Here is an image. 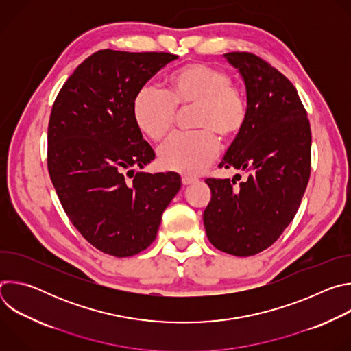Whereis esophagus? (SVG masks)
Returning a JSON list of instances; mask_svg holds the SVG:
<instances>
[{
	"label": "esophagus",
	"instance_id": "obj_1",
	"mask_svg": "<svg viewBox=\"0 0 351 351\" xmlns=\"http://www.w3.org/2000/svg\"><path fill=\"white\" fill-rule=\"evenodd\" d=\"M197 179L195 178H193V176H189V175H182V183L184 184V186H187V184H191V183H194Z\"/></svg>",
	"mask_w": 351,
	"mask_h": 351
}]
</instances>
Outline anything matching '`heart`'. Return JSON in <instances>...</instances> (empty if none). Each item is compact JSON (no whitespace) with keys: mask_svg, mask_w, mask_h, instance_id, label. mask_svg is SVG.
<instances>
[{"mask_svg":"<svg viewBox=\"0 0 351 351\" xmlns=\"http://www.w3.org/2000/svg\"><path fill=\"white\" fill-rule=\"evenodd\" d=\"M190 108V126L195 132L171 136L160 147L158 158L168 171L197 175L215 158L218 137L232 141L247 123V99L232 76L204 62L187 64L168 76L167 93L144 84L132 101L134 125L153 141L171 132L176 110Z\"/></svg>","mask_w":351,"mask_h":351,"instance_id":"b5f03b06","label":"heart"}]
</instances>
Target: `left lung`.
I'll return each instance as SVG.
<instances>
[{
  "label": "left lung",
  "mask_w": 351,
  "mask_h": 351,
  "mask_svg": "<svg viewBox=\"0 0 351 351\" xmlns=\"http://www.w3.org/2000/svg\"><path fill=\"white\" fill-rule=\"evenodd\" d=\"M245 83L248 118L219 164L252 173L208 178L207 237L223 253L248 257L272 245L293 221L311 173V128L295 87L253 53H228Z\"/></svg>",
  "instance_id": "8db88e82"
}]
</instances>
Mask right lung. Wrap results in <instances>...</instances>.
<instances>
[{"label":"right lung","mask_w":351,"mask_h":351,"mask_svg":"<svg viewBox=\"0 0 351 351\" xmlns=\"http://www.w3.org/2000/svg\"><path fill=\"white\" fill-rule=\"evenodd\" d=\"M176 58L99 49L75 69L53 104L49 178L72 225L106 254L121 258L145 250L180 189L175 172H134L156 153L132 115L136 91Z\"/></svg>","instance_id":"obj_1"}]
</instances>
